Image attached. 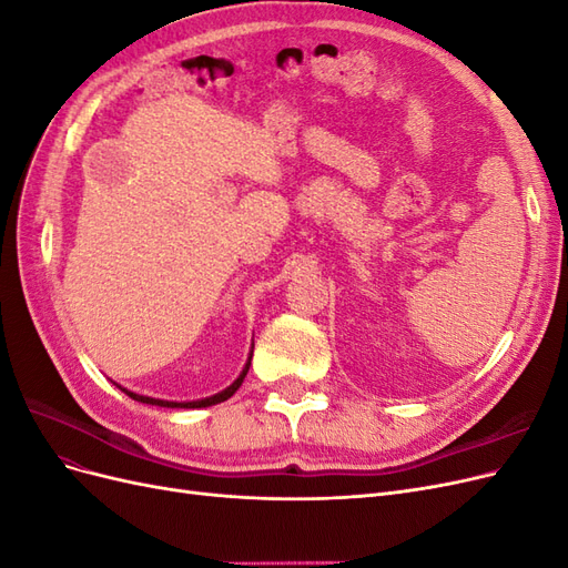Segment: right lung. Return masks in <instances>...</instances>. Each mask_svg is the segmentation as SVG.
Instances as JSON below:
<instances>
[{
	"instance_id": "1",
	"label": "right lung",
	"mask_w": 568,
	"mask_h": 568,
	"mask_svg": "<svg viewBox=\"0 0 568 568\" xmlns=\"http://www.w3.org/2000/svg\"><path fill=\"white\" fill-rule=\"evenodd\" d=\"M253 355V353H251ZM248 367H251V357H248V363H246V367H244V372L239 374V379L232 384V386H227L225 390L222 393H215V395H211V398H203V400H194V403H170V400H156V398H146V395H136V393H132V390H125L132 400H136V403H146V405H161V407H186V409H194V407H209V405H217V403H222V400H227V398H232V395L236 393V388L242 386V382H244V376H246V372H248Z\"/></svg>"
}]
</instances>
